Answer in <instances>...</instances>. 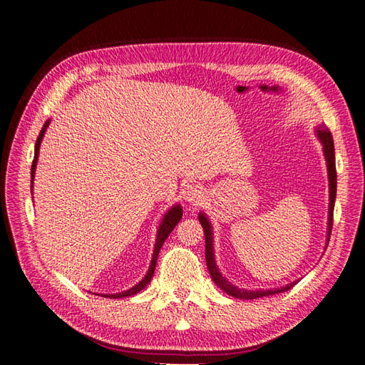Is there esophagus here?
I'll return each mask as SVG.
<instances>
[{
	"label": "esophagus",
	"mask_w": 365,
	"mask_h": 365,
	"mask_svg": "<svg viewBox=\"0 0 365 365\" xmlns=\"http://www.w3.org/2000/svg\"><path fill=\"white\" fill-rule=\"evenodd\" d=\"M183 199L190 204H199L204 199V191L197 185H190L183 191Z\"/></svg>",
	"instance_id": "esophagus-1"
}]
</instances>
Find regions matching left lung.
<instances>
[{
	"mask_svg": "<svg viewBox=\"0 0 365 365\" xmlns=\"http://www.w3.org/2000/svg\"><path fill=\"white\" fill-rule=\"evenodd\" d=\"M317 138L320 139L323 145V153L324 160H327V168H328V180H329V210H328V232H327V245L329 243L331 237V229H332V213H334V202H336V192H337V173H336V153H334V141H332L331 131L327 128V125H319L315 128ZM199 222L202 224L204 235H205V260L208 267V273H210L215 284L220 287L221 290L226 292L230 297L237 299H257L263 297H269V294H277L290 290L293 285H297L298 281H293L284 287H274V289H254L247 290L242 289L235 284L227 281L226 277L221 274V271L216 265L215 260V245H213V227L212 222L208 220V216L200 212L199 213Z\"/></svg>",
	"mask_w": 365,
	"mask_h": 365,
	"instance_id": "obj_1",
	"label": "left lung"
}]
</instances>
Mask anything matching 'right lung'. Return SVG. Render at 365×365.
Wrapping results in <instances>:
<instances>
[{
	"label": "right lung",
	"instance_id": "add662e5",
	"mask_svg": "<svg viewBox=\"0 0 365 365\" xmlns=\"http://www.w3.org/2000/svg\"><path fill=\"white\" fill-rule=\"evenodd\" d=\"M48 125H50V119L43 123V127H42V130H41V133H38V138H37L36 145H34V160H33V166H31V191H33L34 175H36V166H37V160H38V150H41V143H42V139H43V136H45V131H46V128H48ZM182 215H183V212H182L180 204H175V205H173V207L169 208V210L165 213V216H163V220H161L160 226H158V230H157V240H155V246H153V254H152L150 267H149V269H147V273H145V276L141 279V281H139L136 285H133V287H131V289H128V290H123V292H119V293H111V294L100 293V297L115 299V298L131 297V294H136L138 292H141V290L144 289V287L150 282V279H152V276H153V271H155V265H157V259H158V252H160V250H161V246H163V243L166 242V238L169 237L170 232L174 230V227L177 226V222L182 220ZM96 294H98V293H96Z\"/></svg>",
	"mask_w": 365,
	"mask_h": 365
}]
</instances>
